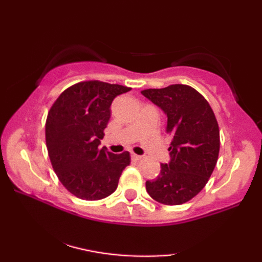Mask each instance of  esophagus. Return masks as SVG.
<instances>
[{
    "mask_svg": "<svg viewBox=\"0 0 262 262\" xmlns=\"http://www.w3.org/2000/svg\"><path fill=\"white\" fill-rule=\"evenodd\" d=\"M131 157H132V160H135V161H139V160L143 159V156H141V155H136V154H132Z\"/></svg>",
    "mask_w": 262,
    "mask_h": 262,
    "instance_id": "esophagus-1",
    "label": "esophagus"
}]
</instances>
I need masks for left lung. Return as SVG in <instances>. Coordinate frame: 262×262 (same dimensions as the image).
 Wrapping results in <instances>:
<instances>
[{
	"label": "left lung",
	"mask_w": 262,
	"mask_h": 262,
	"mask_svg": "<svg viewBox=\"0 0 262 262\" xmlns=\"http://www.w3.org/2000/svg\"><path fill=\"white\" fill-rule=\"evenodd\" d=\"M146 99L167 114V134L173 137L169 163H161L160 175L146 181L154 200L181 205L198 194L209 181L220 154V128L206 99L186 84L144 89Z\"/></svg>",
	"instance_id": "obj_1"
}]
</instances>
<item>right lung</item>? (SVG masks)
Wrapping results in <instances>:
<instances>
[{"label": "right lung", "mask_w": 262, "mask_h": 262, "mask_svg": "<svg viewBox=\"0 0 262 262\" xmlns=\"http://www.w3.org/2000/svg\"><path fill=\"white\" fill-rule=\"evenodd\" d=\"M131 88L85 81L67 88L49 111L45 139L52 168L62 185L77 198L100 200L118 187L130 152L99 148L111 118V103Z\"/></svg>", "instance_id": "add662e5"}]
</instances>
